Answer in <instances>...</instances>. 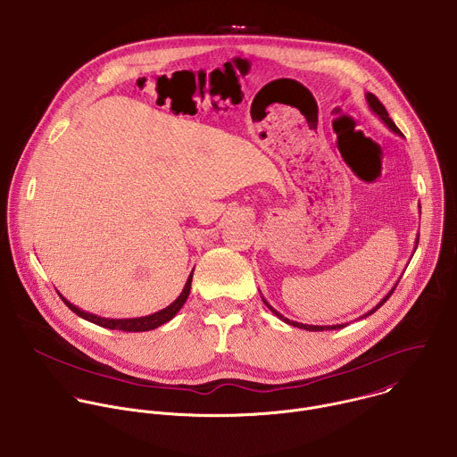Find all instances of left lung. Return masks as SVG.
Returning a JSON list of instances; mask_svg holds the SVG:
<instances>
[{
    "label": "left lung",
    "mask_w": 457,
    "mask_h": 457,
    "mask_svg": "<svg viewBox=\"0 0 457 457\" xmlns=\"http://www.w3.org/2000/svg\"><path fill=\"white\" fill-rule=\"evenodd\" d=\"M366 102H368L370 109H371V111H373V112H375V114H377V116H378V118H380V120H382V121H384V123H386V125H387V127H389V129H391V130H393L395 134H400V136H402L400 129H398V127L395 125V121H393V120L389 118V114H387L386 107H384V105L380 104V100H378V98H377V96H375L373 93H366ZM418 240H420V235H418V238H416V245H418ZM416 245H414V247H416ZM396 285H398V283H395V287H393V288H391V290H389V292H387V294H386V295H384V297H382V299L378 301V305H375V309H371L370 312H366L364 316H361V320H362V318H368V316H371V314H373V312H375L377 309H380V307L384 305V303L387 301V297H389V295L393 294V290L396 288ZM262 301L265 303V305H267V309H269V311H270V312H272V314H274L276 318H279V320H281V321H285L287 325H290V327H297V328H303V330H309V332H323V330H339V328H345V327L348 325V323H341V325H330V327H320V325H303V323H297V321H290V320L283 318V316H281V314H279L278 311H274V309H272V307L269 305V303H267V299H265L263 295H262Z\"/></svg>",
    "instance_id": "obj_1"
}]
</instances>
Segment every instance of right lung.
<instances>
[{
	"label": "right lung",
	"mask_w": 457,
	"mask_h": 457,
	"mask_svg": "<svg viewBox=\"0 0 457 457\" xmlns=\"http://www.w3.org/2000/svg\"><path fill=\"white\" fill-rule=\"evenodd\" d=\"M192 276H194V270L190 272L185 287H183V292L178 295V299L174 303H170V305L160 312H154L150 316H143V318H127V320H109V318H100V316H95V314H89L79 307H75L73 303H70L62 294L61 299L66 303L68 309L73 311L79 318L89 321V323H95L98 327H104V328H109V330H121V332H148V330H154L165 323H169L170 320H174V316L181 311V307L185 305V301L190 294V288H192Z\"/></svg>",
	"instance_id": "obj_1"
}]
</instances>
